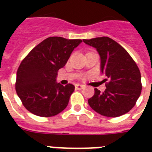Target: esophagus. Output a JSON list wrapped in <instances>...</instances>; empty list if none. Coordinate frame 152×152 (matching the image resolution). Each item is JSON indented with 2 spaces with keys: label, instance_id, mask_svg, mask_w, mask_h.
<instances>
[{
  "label": "esophagus",
  "instance_id": "1",
  "mask_svg": "<svg viewBox=\"0 0 152 152\" xmlns=\"http://www.w3.org/2000/svg\"><path fill=\"white\" fill-rule=\"evenodd\" d=\"M84 88V86H82V85H76V89H81Z\"/></svg>",
  "mask_w": 152,
  "mask_h": 152
}]
</instances>
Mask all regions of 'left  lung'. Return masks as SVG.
Listing matches in <instances>:
<instances>
[{
    "label": "left lung",
    "instance_id": "obj_1",
    "mask_svg": "<svg viewBox=\"0 0 152 152\" xmlns=\"http://www.w3.org/2000/svg\"><path fill=\"white\" fill-rule=\"evenodd\" d=\"M95 48L101 59V71L106 76L104 92L94 89L88 100L90 107L107 117H118L130 111L142 90L141 73L134 59L121 45L107 37L83 40Z\"/></svg>",
    "mask_w": 152,
    "mask_h": 152
}]
</instances>
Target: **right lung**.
<instances>
[{
    "label": "right lung",
    "instance_id": "add662e5",
    "mask_svg": "<svg viewBox=\"0 0 152 152\" xmlns=\"http://www.w3.org/2000/svg\"><path fill=\"white\" fill-rule=\"evenodd\" d=\"M81 42L80 39L48 37L22 61L17 71L15 89L28 111L50 117L66 108L75 86L57 83V75Z\"/></svg>",
    "mask_w": 152,
    "mask_h": 152
}]
</instances>
